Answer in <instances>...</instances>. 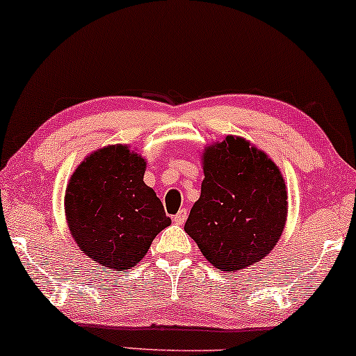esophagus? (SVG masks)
Returning <instances> with one entry per match:
<instances>
[{"label":"esophagus","instance_id":"obj_1","mask_svg":"<svg viewBox=\"0 0 356 356\" xmlns=\"http://www.w3.org/2000/svg\"><path fill=\"white\" fill-rule=\"evenodd\" d=\"M186 218H188V211L186 209H181L177 216H173V222L177 223V225H183V223L186 222Z\"/></svg>","mask_w":356,"mask_h":356}]
</instances>
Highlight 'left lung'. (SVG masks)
<instances>
[{"instance_id": "1", "label": "left lung", "mask_w": 356, "mask_h": 356, "mask_svg": "<svg viewBox=\"0 0 356 356\" xmlns=\"http://www.w3.org/2000/svg\"><path fill=\"white\" fill-rule=\"evenodd\" d=\"M285 218L284 178L264 152L233 136L206 149L201 197L184 232L209 262L233 272L256 264L274 250Z\"/></svg>"}]
</instances>
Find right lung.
I'll return each mask as SVG.
<instances>
[{
    "label": "right lung",
    "mask_w": 356,
    "mask_h": 356,
    "mask_svg": "<svg viewBox=\"0 0 356 356\" xmlns=\"http://www.w3.org/2000/svg\"><path fill=\"white\" fill-rule=\"evenodd\" d=\"M145 162L126 145H108L82 162L67 184L65 207L81 251L113 270L131 269L172 220L144 183Z\"/></svg>",
    "instance_id": "obj_1"
}]
</instances>
